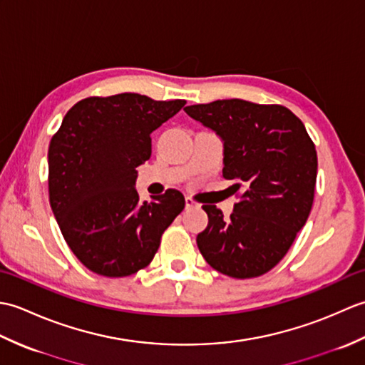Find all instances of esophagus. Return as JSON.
<instances>
[{
  "label": "esophagus",
  "mask_w": 365,
  "mask_h": 365,
  "mask_svg": "<svg viewBox=\"0 0 365 365\" xmlns=\"http://www.w3.org/2000/svg\"><path fill=\"white\" fill-rule=\"evenodd\" d=\"M185 205H187V208H199L200 204H197L195 199L191 197H185Z\"/></svg>",
  "instance_id": "1"
}]
</instances>
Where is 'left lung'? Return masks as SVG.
Listing matches in <instances>:
<instances>
[{
    "mask_svg": "<svg viewBox=\"0 0 365 365\" xmlns=\"http://www.w3.org/2000/svg\"><path fill=\"white\" fill-rule=\"evenodd\" d=\"M224 143L222 177L242 190L230 218L202 205L208 226L197 235L200 254L220 273L250 279L284 259L314 204L317 150L304 123L282 105L216 100L185 108Z\"/></svg>",
    "mask_w": 365,
    "mask_h": 365,
    "instance_id": "8db88e82",
    "label": "left lung"
}]
</instances>
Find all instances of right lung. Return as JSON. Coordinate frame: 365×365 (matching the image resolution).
Returning a JSON list of instances; mask_svg holds the SVG:
<instances>
[{
	"label": "right lung",
	"instance_id": "right-lung-1",
	"mask_svg": "<svg viewBox=\"0 0 365 365\" xmlns=\"http://www.w3.org/2000/svg\"><path fill=\"white\" fill-rule=\"evenodd\" d=\"M185 103L131 92L88 97L53 135L50 205L68 247L92 273L123 277L145 268L185 208L180 191L139 202L135 188L136 168L150 158V133Z\"/></svg>",
	"mask_w": 365,
	"mask_h": 365
}]
</instances>
